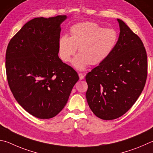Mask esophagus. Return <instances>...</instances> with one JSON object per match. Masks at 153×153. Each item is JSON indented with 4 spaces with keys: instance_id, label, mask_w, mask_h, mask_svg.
Masks as SVG:
<instances>
[{
    "instance_id": "34e87169",
    "label": "esophagus",
    "mask_w": 153,
    "mask_h": 153,
    "mask_svg": "<svg viewBox=\"0 0 153 153\" xmlns=\"http://www.w3.org/2000/svg\"><path fill=\"white\" fill-rule=\"evenodd\" d=\"M78 76L79 77V79L80 80H82V79H84V75H83L82 73H79L78 74Z\"/></svg>"
}]
</instances>
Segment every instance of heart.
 Returning <instances> with one entry per match:
<instances>
[{
  "instance_id": "b5f03b06",
  "label": "heart",
  "mask_w": 153,
  "mask_h": 153,
  "mask_svg": "<svg viewBox=\"0 0 153 153\" xmlns=\"http://www.w3.org/2000/svg\"><path fill=\"white\" fill-rule=\"evenodd\" d=\"M70 37L63 35L59 40V56L64 62L70 61L78 48L79 54L72 61L78 71L98 65L109 57L118 39L117 30L104 28L94 22H83L72 26Z\"/></svg>"
}]
</instances>
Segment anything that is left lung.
<instances>
[{
    "instance_id": "8db88e82",
    "label": "left lung",
    "mask_w": 153,
    "mask_h": 153,
    "mask_svg": "<svg viewBox=\"0 0 153 153\" xmlns=\"http://www.w3.org/2000/svg\"><path fill=\"white\" fill-rule=\"evenodd\" d=\"M120 35L106 59L86 75V99L97 117L110 120L124 114L144 89L147 55L143 41L120 19Z\"/></svg>"
}]
</instances>
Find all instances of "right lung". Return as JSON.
<instances>
[{
	"label": "right lung",
	"instance_id": "obj_1",
	"mask_svg": "<svg viewBox=\"0 0 153 153\" xmlns=\"http://www.w3.org/2000/svg\"><path fill=\"white\" fill-rule=\"evenodd\" d=\"M66 15L37 17L11 39L6 51L9 85L18 103L40 119L58 114L78 81L77 72L58 56L62 24Z\"/></svg>",
	"mask_w": 153,
	"mask_h": 153
}]
</instances>
